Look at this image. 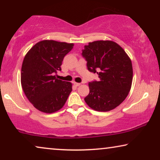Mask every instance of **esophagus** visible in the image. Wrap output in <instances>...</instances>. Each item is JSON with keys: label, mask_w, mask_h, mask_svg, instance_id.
<instances>
[{"label": "esophagus", "mask_w": 160, "mask_h": 160, "mask_svg": "<svg viewBox=\"0 0 160 160\" xmlns=\"http://www.w3.org/2000/svg\"><path fill=\"white\" fill-rule=\"evenodd\" d=\"M73 84L75 85L76 87H78V86H80V83H76V82H73Z\"/></svg>", "instance_id": "obj_1"}]
</instances>
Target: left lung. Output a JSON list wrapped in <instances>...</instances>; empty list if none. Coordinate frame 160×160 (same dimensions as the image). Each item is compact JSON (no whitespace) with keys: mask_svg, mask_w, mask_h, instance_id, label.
Here are the masks:
<instances>
[{"mask_svg":"<svg viewBox=\"0 0 160 160\" xmlns=\"http://www.w3.org/2000/svg\"><path fill=\"white\" fill-rule=\"evenodd\" d=\"M82 56L87 68L97 73L100 80L89 83V93L84 98L91 108L106 112L113 110L125 100L132 82L130 58L112 41H96L84 46Z\"/></svg>","mask_w":160,"mask_h":160,"instance_id":"left-lung-1","label":"left lung"}]
</instances>
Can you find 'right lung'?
Returning a JSON list of instances; mask_svg holds the SVG:
<instances>
[{
  "instance_id": "add662e5",
  "label": "right lung",
  "mask_w": 160,
  "mask_h": 160,
  "mask_svg": "<svg viewBox=\"0 0 160 160\" xmlns=\"http://www.w3.org/2000/svg\"><path fill=\"white\" fill-rule=\"evenodd\" d=\"M73 43L43 40L36 43L23 60L21 84L28 100L41 112L52 113L62 108L72 91V84L58 79L63 58Z\"/></svg>"
}]
</instances>
